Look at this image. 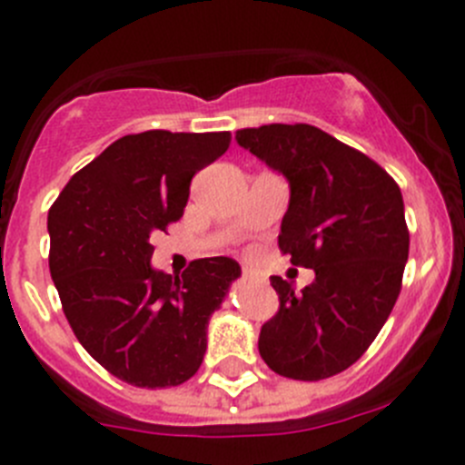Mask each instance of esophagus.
<instances>
[{"mask_svg": "<svg viewBox=\"0 0 465 465\" xmlns=\"http://www.w3.org/2000/svg\"><path fill=\"white\" fill-rule=\"evenodd\" d=\"M242 277L250 279V282H259V272H254V270H250V268L242 270Z\"/></svg>", "mask_w": 465, "mask_h": 465, "instance_id": "1", "label": "esophagus"}]
</instances>
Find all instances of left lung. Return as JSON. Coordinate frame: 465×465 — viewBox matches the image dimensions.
I'll return each instance as SVG.
<instances>
[{
	"mask_svg": "<svg viewBox=\"0 0 465 465\" xmlns=\"http://www.w3.org/2000/svg\"><path fill=\"white\" fill-rule=\"evenodd\" d=\"M236 141L288 179L279 250L315 272L302 292L270 277L279 311L261 327V359L288 380H327L361 359L398 300L409 259L402 193L363 152L311 124L241 129Z\"/></svg>",
	"mask_w": 465,
	"mask_h": 465,
	"instance_id": "obj_1",
	"label": "left lung"
}]
</instances>
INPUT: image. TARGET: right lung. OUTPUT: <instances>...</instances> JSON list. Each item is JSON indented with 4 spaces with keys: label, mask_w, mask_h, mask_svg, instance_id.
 Wrapping results in <instances>:
<instances>
[{
    "label": "right lung",
    "mask_w": 465,
    "mask_h": 465,
    "mask_svg": "<svg viewBox=\"0 0 465 465\" xmlns=\"http://www.w3.org/2000/svg\"><path fill=\"white\" fill-rule=\"evenodd\" d=\"M232 143L229 132L132 134L67 182L47 215L49 272L85 352L138 389L191 380L206 327L241 265L197 259L173 277L152 268L150 238L177 223L191 182Z\"/></svg>",
    "instance_id": "right-lung-1"
}]
</instances>
